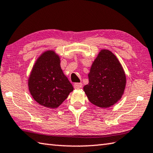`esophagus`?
<instances>
[{
    "instance_id": "esophagus-1",
    "label": "esophagus",
    "mask_w": 153,
    "mask_h": 153,
    "mask_svg": "<svg viewBox=\"0 0 153 153\" xmlns=\"http://www.w3.org/2000/svg\"><path fill=\"white\" fill-rule=\"evenodd\" d=\"M82 87V82H77V83H74V88L76 89H79Z\"/></svg>"
}]
</instances>
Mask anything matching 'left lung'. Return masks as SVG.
I'll list each match as a JSON object with an SVG mask.
<instances>
[{
    "instance_id": "8db88e82",
    "label": "left lung",
    "mask_w": 153,
    "mask_h": 153,
    "mask_svg": "<svg viewBox=\"0 0 153 153\" xmlns=\"http://www.w3.org/2000/svg\"><path fill=\"white\" fill-rule=\"evenodd\" d=\"M88 80L84 91L89 101L99 107L113 105L121 98L125 88V72L117 57L108 50L99 53L91 67Z\"/></svg>"
}]
</instances>
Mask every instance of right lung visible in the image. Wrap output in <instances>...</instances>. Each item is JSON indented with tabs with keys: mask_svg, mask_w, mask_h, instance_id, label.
<instances>
[{
	"mask_svg": "<svg viewBox=\"0 0 153 153\" xmlns=\"http://www.w3.org/2000/svg\"><path fill=\"white\" fill-rule=\"evenodd\" d=\"M33 99L40 105L58 107L73 91V86L60 68V59L53 51H47L34 65L28 79Z\"/></svg>",
	"mask_w": 153,
	"mask_h": 153,
	"instance_id": "1",
	"label": "right lung"
}]
</instances>
